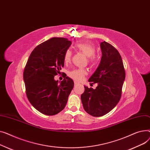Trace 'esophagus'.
Here are the masks:
<instances>
[{
  "mask_svg": "<svg viewBox=\"0 0 150 150\" xmlns=\"http://www.w3.org/2000/svg\"><path fill=\"white\" fill-rule=\"evenodd\" d=\"M79 85V83H77L76 82H74V85Z\"/></svg>",
  "mask_w": 150,
  "mask_h": 150,
  "instance_id": "1",
  "label": "esophagus"
}]
</instances>
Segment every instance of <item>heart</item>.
Returning a JSON list of instances; mask_svg holds the SVG:
<instances>
[{"label": "heart", "mask_w": 150, "mask_h": 150, "mask_svg": "<svg viewBox=\"0 0 150 150\" xmlns=\"http://www.w3.org/2000/svg\"><path fill=\"white\" fill-rule=\"evenodd\" d=\"M74 48L79 52H81L86 57L88 61L91 65H94L96 62V58L94 55L96 54V48L94 46L90 43L79 42L75 44ZM72 52L69 50H67L64 54V60L65 63H68L71 60ZM86 74V71L84 69L77 68L74 69L68 73V76L76 81H80Z\"/></svg>", "instance_id": "1"}]
</instances>
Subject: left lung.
<instances>
[{"label":"left lung","instance_id":"left-lung-1","mask_svg":"<svg viewBox=\"0 0 150 150\" xmlns=\"http://www.w3.org/2000/svg\"><path fill=\"white\" fill-rule=\"evenodd\" d=\"M100 64L88 81L98 83L96 89L85 87L81 100L85 111L94 117H100L112 110L119 102L125 71L119 51L111 44L100 43Z\"/></svg>","mask_w":150,"mask_h":150}]
</instances>
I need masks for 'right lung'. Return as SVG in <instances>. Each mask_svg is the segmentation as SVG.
<instances>
[{"label": "right lung", "mask_w": 150, "mask_h": 150, "mask_svg": "<svg viewBox=\"0 0 150 150\" xmlns=\"http://www.w3.org/2000/svg\"><path fill=\"white\" fill-rule=\"evenodd\" d=\"M71 42L64 38H52L35 48L23 71L26 94L38 111L53 116L63 110L74 82L65 77L60 83L54 80L64 66V54Z\"/></svg>", "instance_id": "1"}]
</instances>
